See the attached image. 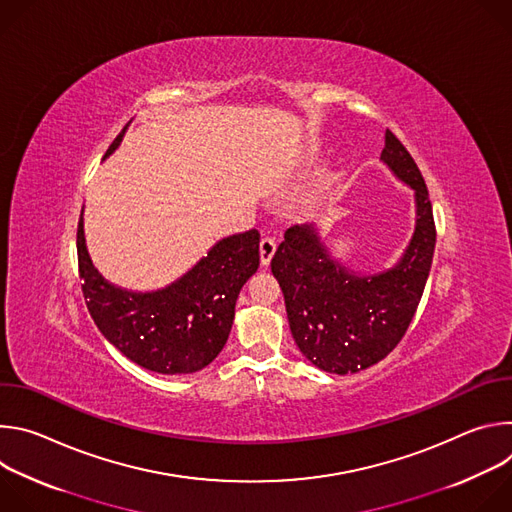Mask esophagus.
I'll return each mask as SVG.
<instances>
[{
    "label": "esophagus",
    "instance_id": "esophagus-1",
    "mask_svg": "<svg viewBox=\"0 0 512 512\" xmlns=\"http://www.w3.org/2000/svg\"><path fill=\"white\" fill-rule=\"evenodd\" d=\"M259 249H261V263L267 267L271 263V257H273L275 249H277V243H275V239L265 237V239H261Z\"/></svg>",
    "mask_w": 512,
    "mask_h": 512
}]
</instances>
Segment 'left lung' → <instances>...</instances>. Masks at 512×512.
Segmentation results:
<instances>
[{
  "mask_svg": "<svg viewBox=\"0 0 512 512\" xmlns=\"http://www.w3.org/2000/svg\"><path fill=\"white\" fill-rule=\"evenodd\" d=\"M381 160L415 192V233L393 267L373 275L352 271L330 255L312 225L287 229L271 259L298 348L314 367L332 375L369 369L399 344L431 269L435 225L427 186L389 129Z\"/></svg>",
  "mask_w": 512,
  "mask_h": 512,
  "instance_id": "left-lung-1",
  "label": "left lung"
}]
</instances>
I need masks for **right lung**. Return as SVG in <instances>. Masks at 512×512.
<instances>
[{
    "instance_id": "add662e5",
    "label": "right lung",
    "mask_w": 512,
    "mask_h": 512,
    "mask_svg": "<svg viewBox=\"0 0 512 512\" xmlns=\"http://www.w3.org/2000/svg\"><path fill=\"white\" fill-rule=\"evenodd\" d=\"M125 129L105 158L119 148ZM83 227L81 212L79 273L101 334L131 362L154 373L190 375L210 364L227 344L241 287L259 267V233L251 229L218 241L190 271L162 289L131 291L109 283L95 269Z\"/></svg>"
}]
</instances>
